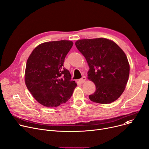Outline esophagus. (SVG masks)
Segmentation results:
<instances>
[{
	"label": "esophagus",
	"instance_id": "esophagus-1",
	"mask_svg": "<svg viewBox=\"0 0 149 149\" xmlns=\"http://www.w3.org/2000/svg\"><path fill=\"white\" fill-rule=\"evenodd\" d=\"M86 77L85 76H83L81 79H80V80H79V82L80 83H83L84 81H85V80H86Z\"/></svg>",
	"mask_w": 149,
	"mask_h": 149
}]
</instances>
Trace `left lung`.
<instances>
[{
	"label": "left lung",
	"mask_w": 149,
	"mask_h": 149,
	"mask_svg": "<svg viewBox=\"0 0 149 149\" xmlns=\"http://www.w3.org/2000/svg\"><path fill=\"white\" fill-rule=\"evenodd\" d=\"M75 46L88 63V79L96 86L89 99L100 104H109L118 99L126 88L130 71L123 51L104 38L82 39L77 40Z\"/></svg>",
	"instance_id": "obj_1"
}]
</instances>
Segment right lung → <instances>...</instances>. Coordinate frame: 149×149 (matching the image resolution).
Here are the masks:
<instances>
[{
  "label": "right lung",
  "mask_w": 149,
  "mask_h": 149,
  "mask_svg": "<svg viewBox=\"0 0 149 149\" xmlns=\"http://www.w3.org/2000/svg\"><path fill=\"white\" fill-rule=\"evenodd\" d=\"M73 42L60 40L39 45L29 56L26 65V87L38 102L47 107L66 103L77 86L64 68L65 58Z\"/></svg>",
  "instance_id": "right-lung-1"
}]
</instances>
